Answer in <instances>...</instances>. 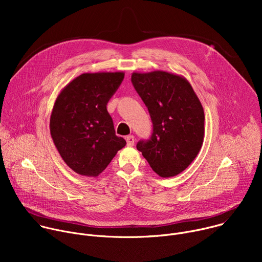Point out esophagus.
I'll return each instance as SVG.
<instances>
[{
  "label": "esophagus",
  "mask_w": 262,
  "mask_h": 262,
  "mask_svg": "<svg viewBox=\"0 0 262 262\" xmlns=\"http://www.w3.org/2000/svg\"><path fill=\"white\" fill-rule=\"evenodd\" d=\"M125 140H126L127 146L132 147V146L135 145V137H134V136H127V137L125 138Z\"/></svg>",
  "instance_id": "34e87169"
}]
</instances>
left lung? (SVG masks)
<instances>
[{
    "instance_id": "8db88e82",
    "label": "left lung",
    "mask_w": 262,
    "mask_h": 262,
    "mask_svg": "<svg viewBox=\"0 0 262 262\" xmlns=\"http://www.w3.org/2000/svg\"><path fill=\"white\" fill-rule=\"evenodd\" d=\"M133 85L150 114L154 133L137 149L161 177L190 166L204 140V111L190 82L168 71L133 72Z\"/></svg>"
}]
</instances>
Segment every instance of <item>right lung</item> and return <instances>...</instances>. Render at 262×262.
I'll return each instance as SVG.
<instances>
[{
    "label": "right lung",
    "instance_id": "1",
    "mask_svg": "<svg viewBox=\"0 0 262 262\" xmlns=\"http://www.w3.org/2000/svg\"><path fill=\"white\" fill-rule=\"evenodd\" d=\"M124 72H87L59 93L50 119L53 142L65 164L76 173L98 176L126 142L115 135L106 103Z\"/></svg>",
    "mask_w": 262,
    "mask_h": 262
}]
</instances>
